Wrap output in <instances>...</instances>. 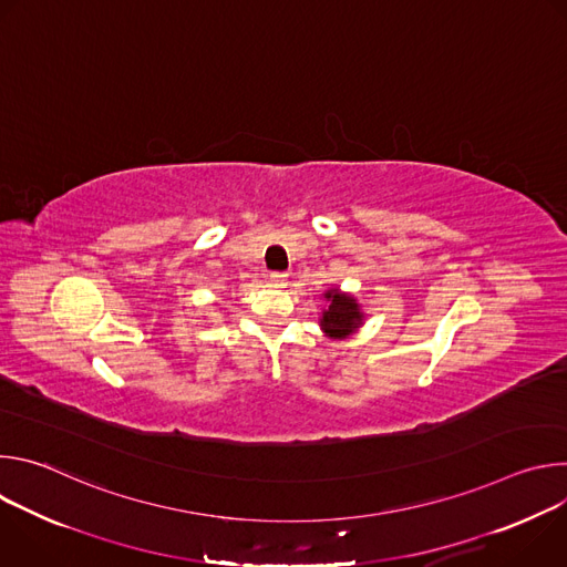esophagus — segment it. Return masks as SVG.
Segmentation results:
<instances>
[{"mask_svg":"<svg viewBox=\"0 0 567 567\" xmlns=\"http://www.w3.org/2000/svg\"><path fill=\"white\" fill-rule=\"evenodd\" d=\"M287 274H282V271H274V274H269V282L276 287V289H285L287 287Z\"/></svg>","mask_w":567,"mask_h":567,"instance_id":"34e87169","label":"esophagus"}]
</instances>
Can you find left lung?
<instances>
[{
  "mask_svg": "<svg viewBox=\"0 0 567 567\" xmlns=\"http://www.w3.org/2000/svg\"><path fill=\"white\" fill-rule=\"evenodd\" d=\"M330 307L320 316V330L332 339H346L363 326V311L354 296L343 293L341 289H330L322 293Z\"/></svg>",
  "mask_w": 567,
  "mask_h": 567,
  "instance_id": "1",
  "label": "left lung"
}]
</instances>
